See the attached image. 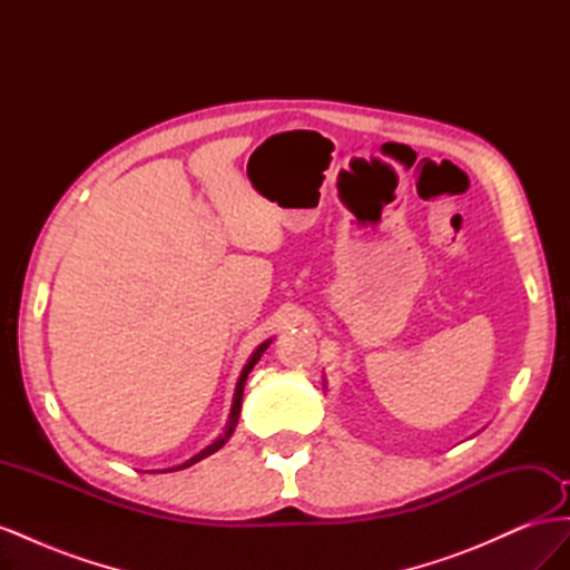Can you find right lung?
Segmentation results:
<instances>
[{"label":"right lung","instance_id":"add662e5","mask_svg":"<svg viewBox=\"0 0 570 570\" xmlns=\"http://www.w3.org/2000/svg\"><path fill=\"white\" fill-rule=\"evenodd\" d=\"M268 344H271V340H266V342L258 344V347L254 350V354L249 356L247 366L243 368V373H239V381H237V387H235V396H233V406H230V416H228V425H226V430H223V435H220L218 440H214L209 446H206V450H202L199 454H195V456L189 459V461H185V463L176 465V469H168V471H180V469H187V465H193V463H197V461H202V459H206V456H212L214 452H218L220 446L230 440L233 430H235V425H237V419H239V409H243V392H245L247 375H249V371L256 366V361L262 358V354L268 350Z\"/></svg>","mask_w":570,"mask_h":570}]
</instances>
